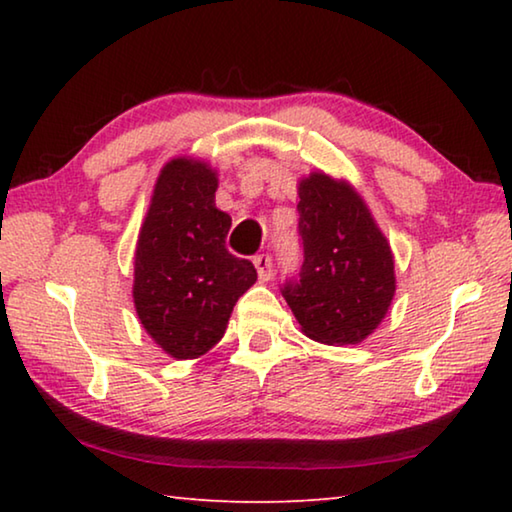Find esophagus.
<instances>
[{
    "mask_svg": "<svg viewBox=\"0 0 512 512\" xmlns=\"http://www.w3.org/2000/svg\"><path fill=\"white\" fill-rule=\"evenodd\" d=\"M255 268H257V275H259V280L262 282H268L273 277V257L268 255V253H262V255H257L255 259Z\"/></svg>",
    "mask_w": 512,
    "mask_h": 512,
    "instance_id": "1",
    "label": "esophagus"
}]
</instances>
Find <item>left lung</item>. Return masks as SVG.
<instances>
[{"instance_id":"left-lung-1","label":"left lung","mask_w":512,"mask_h":512,"mask_svg":"<svg viewBox=\"0 0 512 512\" xmlns=\"http://www.w3.org/2000/svg\"><path fill=\"white\" fill-rule=\"evenodd\" d=\"M302 268L282 296L309 339L354 345L372 334L395 296V264L386 237L345 180L316 171L300 180Z\"/></svg>"}]
</instances>
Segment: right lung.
Here are the masks:
<instances>
[{
	"label": "right lung",
	"mask_w": 512,
	"mask_h": 512,
	"mask_svg": "<svg viewBox=\"0 0 512 512\" xmlns=\"http://www.w3.org/2000/svg\"><path fill=\"white\" fill-rule=\"evenodd\" d=\"M207 162L173 158L160 171L135 248V311L173 359H196L223 339L255 266L225 248L232 219L214 203Z\"/></svg>",
	"instance_id": "add662e5"
}]
</instances>
